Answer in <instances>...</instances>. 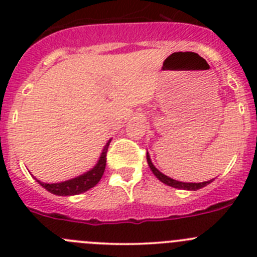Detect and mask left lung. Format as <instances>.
I'll use <instances>...</instances> for the list:
<instances>
[{"mask_svg": "<svg viewBox=\"0 0 257 257\" xmlns=\"http://www.w3.org/2000/svg\"><path fill=\"white\" fill-rule=\"evenodd\" d=\"M147 161H148V165H149V167H151L152 172H153L154 176H156V178L158 179V180L162 181V183L166 184V185H169V187L176 188V189L198 190V189H201V188H203V187H206V185H208V184H210V183H212V180H213V179H211V180L202 181V183H184V181L175 180V179H171V178H169V176H166V175L162 174V172H161L158 169H156V166H154L153 163H152L151 156H149L148 152H147Z\"/></svg>", "mask_w": 257, "mask_h": 257, "instance_id": "8db88e82", "label": "left lung"}]
</instances>
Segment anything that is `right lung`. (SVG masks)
I'll return each mask as SVG.
<instances>
[{"label":"right lung","instance_id":"obj_1","mask_svg":"<svg viewBox=\"0 0 257 257\" xmlns=\"http://www.w3.org/2000/svg\"><path fill=\"white\" fill-rule=\"evenodd\" d=\"M112 140V139H110ZM110 140L106 142V144L104 145L103 151H101L100 157L97 160L96 165L90 169L88 171H86L85 174L76 176L73 179H69V180L61 181V183H44V181L36 179L41 187L45 188L47 192L55 194V196H77V194H81V193L87 192L88 189H91L96 185L99 181H100L101 176L104 174V170H105L106 165V151H108L109 143Z\"/></svg>","mask_w":257,"mask_h":257}]
</instances>
